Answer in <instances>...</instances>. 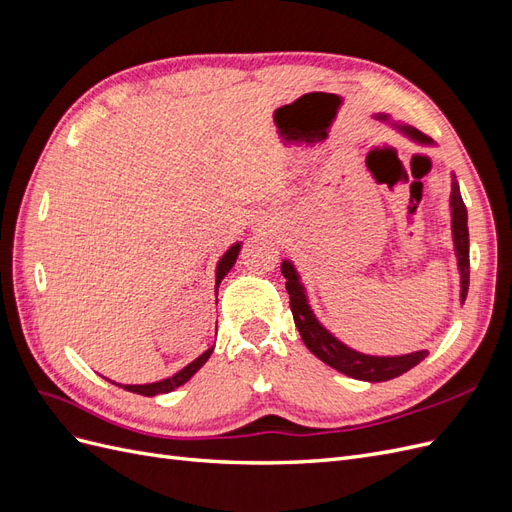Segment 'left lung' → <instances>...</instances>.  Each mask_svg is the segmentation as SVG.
Wrapping results in <instances>:
<instances>
[{
	"mask_svg": "<svg viewBox=\"0 0 512 512\" xmlns=\"http://www.w3.org/2000/svg\"><path fill=\"white\" fill-rule=\"evenodd\" d=\"M376 119L391 123L401 134H406L418 145H433L431 138H427L423 132H418L406 123H395L389 115L378 113ZM451 230H453V243H455V256H457V267H459V299L461 303L468 297V286H470V235H468V209L463 205V198L459 192V183L453 175L451 179ZM282 273L286 277V290L290 294V309L292 318L297 329L301 333L303 344L309 348L314 356L329 367L342 371V374L354 378V380H365V382H386L393 380L401 374H406L408 369L416 367L425 356L427 350H418L410 354H399V356H374V354H363L346 346L344 342L329 331L324 329L320 320L316 318L312 305H309L305 286L301 282V275L297 267L292 265V260H282Z\"/></svg>",
	"mask_w": 512,
	"mask_h": 512,
	"instance_id": "1",
	"label": "left lung"
}]
</instances>
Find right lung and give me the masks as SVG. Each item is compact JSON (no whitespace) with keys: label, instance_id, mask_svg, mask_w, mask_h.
<instances>
[{"label":"right lung","instance_id":"obj_1","mask_svg":"<svg viewBox=\"0 0 512 512\" xmlns=\"http://www.w3.org/2000/svg\"><path fill=\"white\" fill-rule=\"evenodd\" d=\"M239 252H241V241L232 243V245L228 247V250L224 252V256L220 258L218 267H215V292H218V288H220V284H222V280H224V275H226V273L232 269V265H235V262H237ZM211 352H213V346H211L209 350H205L203 354H200L198 359H194L190 365H185L181 371H177L175 376L158 380V382H151V384H117V382H113V384L121 386V389H126V391H130V393H138V395H145V397L170 393V391H175L177 386L188 382V380L196 374V371L209 361Z\"/></svg>","mask_w":512,"mask_h":512}]
</instances>
